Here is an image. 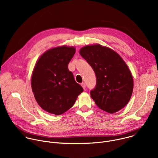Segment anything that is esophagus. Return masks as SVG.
Listing matches in <instances>:
<instances>
[{
  "label": "esophagus",
  "instance_id": "esophagus-1",
  "mask_svg": "<svg viewBox=\"0 0 158 158\" xmlns=\"http://www.w3.org/2000/svg\"><path fill=\"white\" fill-rule=\"evenodd\" d=\"M81 86L83 87V89L85 90V83H84V82H82V83L81 84Z\"/></svg>",
  "mask_w": 158,
  "mask_h": 158
}]
</instances>
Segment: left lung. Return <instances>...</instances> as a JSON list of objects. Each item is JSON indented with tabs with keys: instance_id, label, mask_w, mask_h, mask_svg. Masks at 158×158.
I'll use <instances>...</instances> for the list:
<instances>
[{
	"instance_id": "8db88e82",
	"label": "left lung",
	"mask_w": 158,
	"mask_h": 158,
	"mask_svg": "<svg viewBox=\"0 0 158 158\" xmlns=\"http://www.w3.org/2000/svg\"><path fill=\"white\" fill-rule=\"evenodd\" d=\"M79 53L96 76V86L90 91L96 104L109 113L123 108L133 90V79L125 62L113 50L98 44L86 46Z\"/></svg>"
}]
</instances>
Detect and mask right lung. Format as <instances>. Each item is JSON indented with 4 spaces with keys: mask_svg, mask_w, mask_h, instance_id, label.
<instances>
[{
    "mask_svg": "<svg viewBox=\"0 0 158 158\" xmlns=\"http://www.w3.org/2000/svg\"><path fill=\"white\" fill-rule=\"evenodd\" d=\"M75 52L73 47L55 48L43 54L36 63L31 79L32 92L38 104L50 113L63 114L84 91L68 69Z\"/></svg>",
    "mask_w": 158,
    "mask_h": 158,
    "instance_id": "right-lung-1",
    "label": "right lung"
}]
</instances>
